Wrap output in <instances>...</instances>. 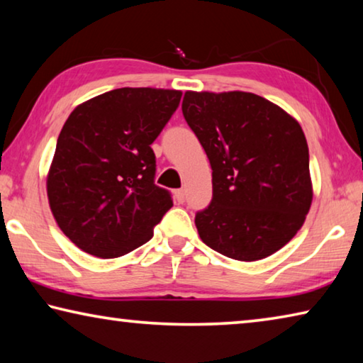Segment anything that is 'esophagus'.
Listing matches in <instances>:
<instances>
[{"mask_svg": "<svg viewBox=\"0 0 363 363\" xmlns=\"http://www.w3.org/2000/svg\"><path fill=\"white\" fill-rule=\"evenodd\" d=\"M174 200L177 201V203H184V201H186V192H184L182 189L176 190V192H174Z\"/></svg>", "mask_w": 363, "mask_h": 363, "instance_id": "1", "label": "esophagus"}]
</instances>
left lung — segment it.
<instances>
[{"label":"left lung","mask_w":363,"mask_h":363,"mask_svg":"<svg viewBox=\"0 0 363 363\" xmlns=\"http://www.w3.org/2000/svg\"><path fill=\"white\" fill-rule=\"evenodd\" d=\"M182 113L213 169V200L195 216L203 243L247 262L285 247L314 196L309 147L296 118L245 91H186Z\"/></svg>","instance_id":"1"}]
</instances>
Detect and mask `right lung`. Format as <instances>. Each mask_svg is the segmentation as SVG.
<instances>
[{
  "label": "right lung",
  "instance_id": "1",
  "mask_svg": "<svg viewBox=\"0 0 363 363\" xmlns=\"http://www.w3.org/2000/svg\"><path fill=\"white\" fill-rule=\"evenodd\" d=\"M182 93L120 88L79 104L59 134L46 192L52 216L84 253L128 255L153 237L173 206L155 186L150 144L179 106Z\"/></svg>",
  "mask_w": 363,
  "mask_h": 363
}]
</instances>
